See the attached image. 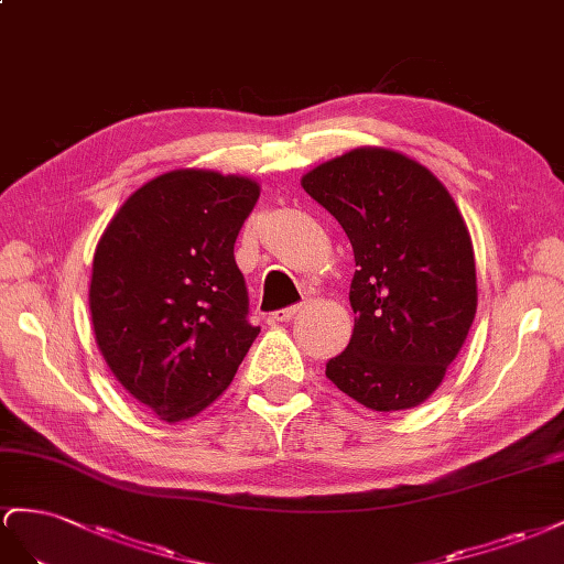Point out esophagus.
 I'll use <instances>...</instances> for the list:
<instances>
[{
	"mask_svg": "<svg viewBox=\"0 0 564 564\" xmlns=\"http://www.w3.org/2000/svg\"><path fill=\"white\" fill-rule=\"evenodd\" d=\"M302 304H293V307H285V310H276L269 314V321L271 324H285V321H291L297 312H300Z\"/></svg>",
	"mask_w": 564,
	"mask_h": 564,
	"instance_id": "1",
	"label": "esophagus"
}]
</instances>
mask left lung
I'll return each instance as SVG.
<instances>
[{
  "label": "left lung",
  "instance_id": "obj_1",
  "mask_svg": "<svg viewBox=\"0 0 564 564\" xmlns=\"http://www.w3.org/2000/svg\"><path fill=\"white\" fill-rule=\"evenodd\" d=\"M302 188L340 221L357 262L354 333L326 378L366 409L417 406L442 384L477 310L473 240L454 198L388 149L328 160Z\"/></svg>",
  "mask_w": 564,
  "mask_h": 564
}]
</instances>
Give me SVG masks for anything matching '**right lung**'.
I'll return each mask as SVG.
<instances>
[{"instance_id":"add662e5","label":"right lung","mask_w":564,"mask_h":564,"mask_svg":"<svg viewBox=\"0 0 564 564\" xmlns=\"http://www.w3.org/2000/svg\"><path fill=\"white\" fill-rule=\"evenodd\" d=\"M257 198L260 186L246 176L174 170L134 191L96 246V345L160 421L210 406L260 333L234 257Z\"/></svg>"}]
</instances>
